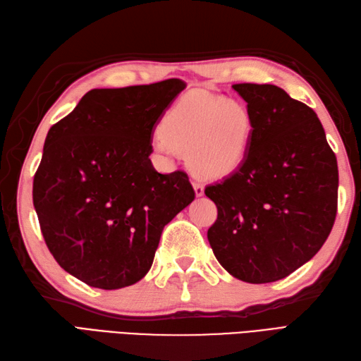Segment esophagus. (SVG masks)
Wrapping results in <instances>:
<instances>
[{
  "label": "esophagus",
  "mask_w": 361,
  "mask_h": 361,
  "mask_svg": "<svg viewBox=\"0 0 361 361\" xmlns=\"http://www.w3.org/2000/svg\"><path fill=\"white\" fill-rule=\"evenodd\" d=\"M192 188H195L196 196H204V185H202L200 182H197V180L192 182Z\"/></svg>",
  "instance_id": "esophagus-1"
}]
</instances>
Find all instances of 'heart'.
I'll list each match as a JSON object with an SVG mask.
<instances>
[{
  "mask_svg": "<svg viewBox=\"0 0 361 361\" xmlns=\"http://www.w3.org/2000/svg\"><path fill=\"white\" fill-rule=\"evenodd\" d=\"M252 131V114L245 104L191 93L166 113L156 147L165 154H187L199 178L222 179L247 159Z\"/></svg>",
  "mask_w": 361,
  "mask_h": 361,
  "instance_id": "obj_1",
  "label": "heart"
}]
</instances>
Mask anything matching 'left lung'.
<instances>
[{"instance_id": "obj_1", "label": "left lung", "mask_w": 361, "mask_h": 361, "mask_svg": "<svg viewBox=\"0 0 361 361\" xmlns=\"http://www.w3.org/2000/svg\"><path fill=\"white\" fill-rule=\"evenodd\" d=\"M254 121L245 162L205 195L208 242L235 279L269 283L311 260L337 214L338 169L317 114L271 84H234Z\"/></svg>"}]
</instances>
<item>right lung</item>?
Returning a JSON list of instances; mask_svg holds the SVG:
<instances>
[{
	"label": "right lung",
	"instance_id": "1",
	"mask_svg": "<svg viewBox=\"0 0 361 361\" xmlns=\"http://www.w3.org/2000/svg\"><path fill=\"white\" fill-rule=\"evenodd\" d=\"M180 79L94 89L49 130L33 205L51 256L81 282L119 289L152 268L164 226L195 200L185 171L150 161L157 121Z\"/></svg>",
	"mask_w": 361,
	"mask_h": 361
}]
</instances>
